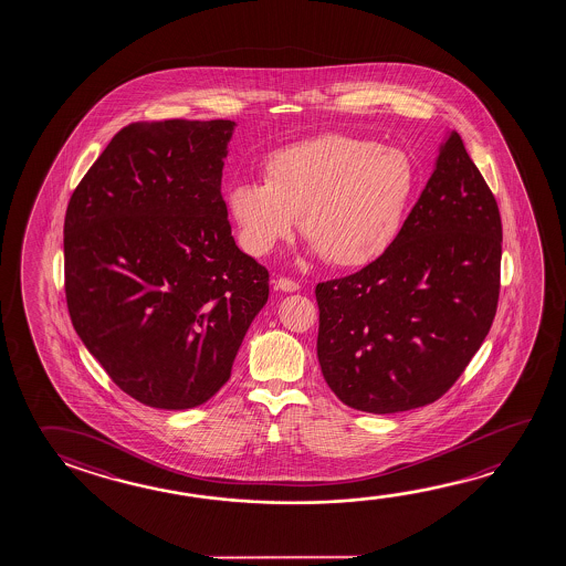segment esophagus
<instances>
[{"label":"esophagus","instance_id":"obj_1","mask_svg":"<svg viewBox=\"0 0 566 566\" xmlns=\"http://www.w3.org/2000/svg\"><path fill=\"white\" fill-rule=\"evenodd\" d=\"M276 287L282 290V292H287V294H292V292H297L300 290V284L294 282V280L290 279H279L276 280Z\"/></svg>","mask_w":566,"mask_h":566}]
</instances>
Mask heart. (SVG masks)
<instances>
[{
  "mask_svg": "<svg viewBox=\"0 0 566 566\" xmlns=\"http://www.w3.org/2000/svg\"><path fill=\"white\" fill-rule=\"evenodd\" d=\"M415 193L417 167L402 149L319 136L274 151L264 181H234L227 207L254 256L292 237L300 219L312 259L361 269L397 242Z\"/></svg>",
  "mask_w": 566,
  "mask_h": 566,
  "instance_id": "1",
  "label": "heart"
}]
</instances>
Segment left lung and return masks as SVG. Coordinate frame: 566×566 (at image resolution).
I'll use <instances>...</instances> for the list:
<instances>
[{"label": "left lung", "mask_w": 566, "mask_h": 566, "mask_svg": "<svg viewBox=\"0 0 566 566\" xmlns=\"http://www.w3.org/2000/svg\"><path fill=\"white\" fill-rule=\"evenodd\" d=\"M500 264L495 197L448 130L390 251L315 287L317 359L337 399L373 415L440 399L490 332Z\"/></svg>", "instance_id": "obj_1"}]
</instances>
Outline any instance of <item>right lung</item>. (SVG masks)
Here are the masks:
<instances>
[{"instance_id":"add662e5","label":"right lung","mask_w":566,"mask_h":566,"mask_svg":"<svg viewBox=\"0 0 566 566\" xmlns=\"http://www.w3.org/2000/svg\"><path fill=\"white\" fill-rule=\"evenodd\" d=\"M232 120L138 122L118 132L65 217L76 334L132 399L199 407L231 377L269 270L232 239L221 195Z\"/></svg>"}]
</instances>
